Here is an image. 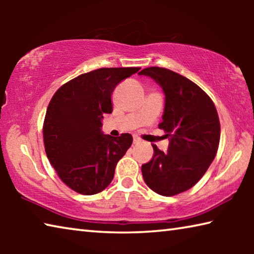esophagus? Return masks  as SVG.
<instances>
[{
    "label": "esophagus",
    "mask_w": 254,
    "mask_h": 254,
    "mask_svg": "<svg viewBox=\"0 0 254 254\" xmlns=\"http://www.w3.org/2000/svg\"><path fill=\"white\" fill-rule=\"evenodd\" d=\"M140 139H139V137H137V136H134V137H133V143H134V144H137V143H139L140 142Z\"/></svg>",
    "instance_id": "esophagus-1"
}]
</instances>
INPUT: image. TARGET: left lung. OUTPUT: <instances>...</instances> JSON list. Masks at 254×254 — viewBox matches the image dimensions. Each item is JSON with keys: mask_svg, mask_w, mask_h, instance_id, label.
<instances>
[{"mask_svg": "<svg viewBox=\"0 0 254 254\" xmlns=\"http://www.w3.org/2000/svg\"><path fill=\"white\" fill-rule=\"evenodd\" d=\"M165 94V110L159 127L169 137L163 152L152 144L153 157L141 167L145 184L154 192L174 196L199 182L216 156L221 127L213 101L199 86L173 70L144 68Z\"/></svg>", "mask_w": 254, "mask_h": 254, "instance_id": "8db88e82", "label": "left lung"}]
</instances>
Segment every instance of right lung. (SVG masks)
<instances>
[{
    "instance_id": "right-lung-1",
    "label": "right lung",
    "mask_w": 254,
    "mask_h": 254,
    "mask_svg": "<svg viewBox=\"0 0 254 254\" xmlns=\"http://www.w3.org/2000/svg\"><path fill=\"white\" fill-rule=\"evenodd\" d=\"M139 67L100 68L63 85L47 109L45 150L59 178L72 190L94 195L109 186L132 135L102 132L103 115L112 113L111 95Z\"/></svg>"
}]
</instances>
